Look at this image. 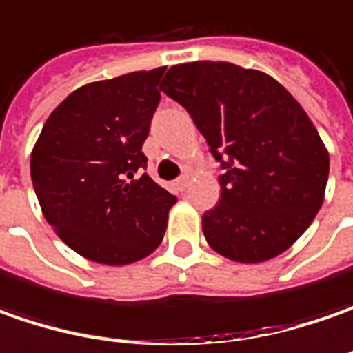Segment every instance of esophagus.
<instances>
[{
  "mask_svg": "<svg viewBox=\"0 0 353 353\" xmlns=\"http://www.w3.org/2000/svg\"><path fill=\"white\" fill-rule=\"evenodd\" d=\"M188 183H189V177L181 176V177H177L176 181H174V188H176V191H179V193H183L185 188H188Z\"/></svg>",
  "mask_w": 353,
  "mask_h": 353,
  "instance_id": "34e87169",
  "label": "esophagus"
}]
</instances>
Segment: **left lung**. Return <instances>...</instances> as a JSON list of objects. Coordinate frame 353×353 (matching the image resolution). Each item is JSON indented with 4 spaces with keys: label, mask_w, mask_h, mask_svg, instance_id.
Masks as SVG:
<instances>
[{
    "label": "left lung",
    "mask_w": 353,
    "mask_h": 353,
    "mask_svg": "<svg viewBox=\"0 0 353 353\" xmlns=\"http://www.w3.org/2000/svg\"><path fill=\"white\" fill-rule=\"evenodd\" d=\"M162 90L223 170L221 201L203 214L209 246L242 263L285 252L319 213L330 168L303 107L268 74L230 62L172 66Z\"/></svg>",
    "instance_id": "left-lung-1"
}]
</instances>
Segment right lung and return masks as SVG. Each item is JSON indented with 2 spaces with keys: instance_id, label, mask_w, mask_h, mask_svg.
Masks as SVG:
<instances>
[{
  "instance_id": "obj_1",
  "label": "right lung",
  "mask_w": 353,
  "mask_h": 353,
  "mask_svg": "<svg viewBox=\"0 0 353 353\" xmlns=\"http://www.w3.org/2000/svg\"><path fill=\"white\" fill-rule=\"evenodd\" d=\"M164 72H132L70 93L32 148V188L44 219L88 260L132 263L164 238L176 195L146 174L139 177Z\"/></svg>"
}]
</instances>
